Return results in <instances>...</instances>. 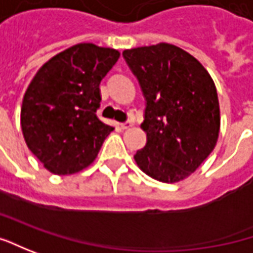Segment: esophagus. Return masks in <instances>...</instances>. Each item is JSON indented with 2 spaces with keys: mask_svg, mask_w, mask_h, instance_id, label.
I'll use <instances>...</instances> for the list:
<instances>
[{
  "mask_svg": "<svg viewBox=\"0 0 253 253\" xmlns=\"http://www.w3.org/2000/svg\"><path fill=\"white\" fill-rule=\"evenodd\" d=\"M133 125H134V122H133V120H127V122H125V123H120V127H122L123 130H126V128L133 127Z\"/></svg>",
  "mask_w": 253,
  "mask_h": 253,
  "instance_id": "34e87169",
  "label": "esophagus"
}]
</instances>
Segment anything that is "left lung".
Wrapping results in <instances>:
<instances>
[{
	"label": "left lung",
	"instance_id": "1",
	"mask_svg": "<svg viewBox=\"0 0 253 253\" xmlns=\"http://www.w3.org/2000/svg\"><path fill=\"white\" fill-rule=\"evenodd\" d=\"M147 106L145 147L134 155L144 173L176 183L203 164L220 133V105L213 78L202 63L169 43L123 51Z\"/></svg>",
	"mask_w": 253,
	"mask_h": 253
}]
</instances>
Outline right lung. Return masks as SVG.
Listing matches in <instances>:
<instances>
[{"mask_svg": "<svg viewBox=\"0 0 253 253\" xmlns=\"http://www.w3.org/2000/svg\"><path fill=\"white\" fill-rule=\"evenodd\" d=\"M120 57L116 48L78 43L40 67L23 95L21 127L32 154L56 175L95 161L113 127L96 116L99 84Z\"/></svg>", "mask_w": 253, "mask_h": 253, "instance_id": "1", "label": "right lung"}]
</instances>
